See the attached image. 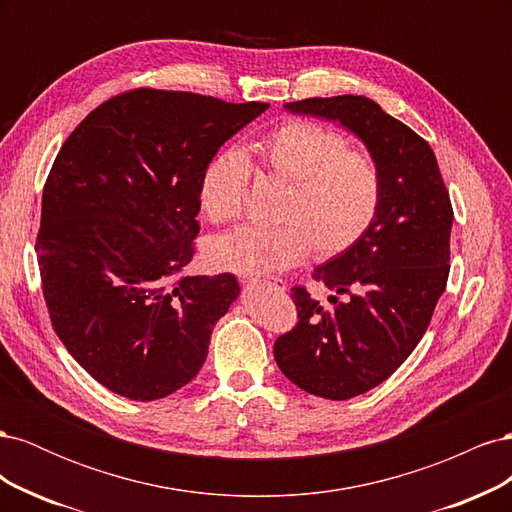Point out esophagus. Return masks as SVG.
<instances>
[{
    "instance_id": "34e87169",
    "label": "esophagus",
    "mask_w": 512,
    "mask_h": 512,
    "mask_svg": "<svg viewBox=\"0 0 512 512\" xmlns=\"http://www.w3.org/2000/svg\"><path fill=\"white\" fill-rule=\"evenodd\" d=\"M247 286H260V288H269L275 292H284L286 284L282 280H260V277H247L245 280Z\"/></svg>"
}]
</instances>
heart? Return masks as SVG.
<instances>
[{"mask_svg": "<svg viewBox=\"0 0 512 512\" xmlns=\"http://www.w3.org/2000/svg\"><path fill=\"white\" fill-rule=\"evenodd\" d=\"M247 158L288 188L277 205V224L243 226L209 241L207 260L232 273H275L314 252L337 256L361 241L382 200L376 160L348 149L346 138L316 121L282 123L245 149ZM250 166L239 151L215 156L200 179V205L215 224L241 218Z\"/></svg>", "mask_w": 512, "mask_h": 512, "instance_id": "b5f03b06", "label": "heart"}]
</instances>
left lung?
Listing matches in <instances>:
<instances>
[{
    "label": "left lung",
    "instance_id": "8db88e82",
    "mask_svg": "<svg viewBox=\"0 0 512 512\" xmlns=\"http://www.w3.org/2000/svg\"><path fill=\"white\" fill-rule=\"evenodd\" d=\"M286 108L342 123L382 175L374 224L350 250L314 269V280L335 292L333 307L294 286L299 322L273 346L290 382L342 401L384 382L421 342L451 269L453 207L429 143L374 100L307 98Z\"/></svg>",
    "mask_w": 512,
    "mask_h": 512
}]
</instances>
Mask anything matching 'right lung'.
<instances>
[{
  "label": "right lung",
  "mask_w": 512,
  "mask_h": 512,
  "mask_svg": "<svg viewBox=\"0 0 512 512\" xmlns=\"http://www.w3.org/2000/svg\"><path fill=\"white\" fill-rule=\"evenodd\" d=\"M269 104L132 89L91 111L61 145L36 239L53 329L91 378L162 399L203 367L237 277L185 275L200 179Z\"/></svg>",
  "instance_id": "right-lung-1"
}]
</instances>
